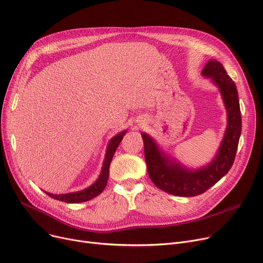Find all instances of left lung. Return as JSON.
Instances as JSON below:
<instances>
[{
  "instance_id": "obj_1",
  "label": "left lung",
  "mask_w": 263,
  "mask_h": 263,
  "mask_svg": "<svg viewBox=\"0 0 263 263\" xmlns=\"http://www.w3.org/2000/svg\"><path fill=\"white\" fill-rule=\"evenodd\" d=\"M202 74L212 78L219 87L228 112V127L224 140L209 166L194 172L186 171L164 156L154 140L146 133H142L147 172L151 181L160 190L176 196H197L213 186L231 168L239 145L242 119L236 84L223 65L215 60H211L204 66Z\"/></svg>"
}]
</instances>
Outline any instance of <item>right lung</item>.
I'll use <instances>...</instances> for the list:
<instances>
[{"instance_id": "obj_1", "label": "right lung", "mask_w": 263, "mask_h": 263, "mask_svg": "<svg viewBox=\"0 0 263 263\" xmlns=\"http://www.w3.org/2000/svg\"><path fill=\"white\" fill-rule=\"evenodd\" d=\"M127 131H123L119 134H117L116 136H114L112 140H110L107 149H106V155H105V160L103 163V167H102V173L100 175V177L91 186H89L88 189L84 190V191H80V192H76V193H68V194H63V195H53L50 194V193H47L50 197L60 200V201H65V202H69V203H76V202H84L87 200H90L92 198H95L96 196H98L99 194H101L102 191L105 189L106 186V182L108 179V171H109V164L110 161L113 159V156L115 154V151L119 145V143L121 142L123 135L126 134Z\"/></svg>"}]
</instances>
